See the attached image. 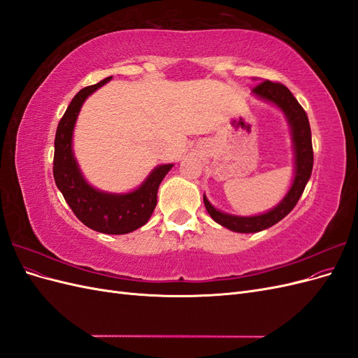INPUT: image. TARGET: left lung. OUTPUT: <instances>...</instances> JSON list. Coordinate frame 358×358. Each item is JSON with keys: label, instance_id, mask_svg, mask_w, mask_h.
Returning a JSON list of instances; mask_svg holds the SVG:
<instances>
[{"label": "left lung", "instance_id": "8db88e82", "mask_svg": "<svg viewBox=\"0 0 358 358\" xmlns=\"http://www.w3.org/2000/svg\"><path fill=\"white\" fill-rule=\"evenodd\" d=\"M252 94L258 96L259 100L275 104L284 112L287 122L289 125L292 149H294V178H292V183L288 192L285 194V197L273 209H270L262 215L237 216L225 213L215 209L209 200L206 199V196H203L206 210L212 216V220L236 233H258L275 225L280 220H284L294 209L303 191H305L313 166L309 119L306 112L303 110V107L294 99V95L291 94V91L282 83L264 80L255 86Z\"/></svg>", "mask_w": 358, "mask_h": 358}]
</instances>
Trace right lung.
<instances>
[{
    "label": "right lung",
    "instance_id": "right-lung-1",
    "mask_svg": "<svg viewBox=\"0 0 358 358\" xmlns=\"http://www.w3.org/2000/svg\"><path fill=\"white\" fill-rule=\"evenodd\" d=\"M109 80L112 76L80 90L61 117L55 136L53 178L74 215L86 227L104 234H127L149 221L157 206L159 183L173 164L155 167L142 185L125 194L104 192L86 182L73 154L74 125L85 100Z\"/></svg>",
    "mask_w": 358,
    "mask_h": 358
}]
</instances>
